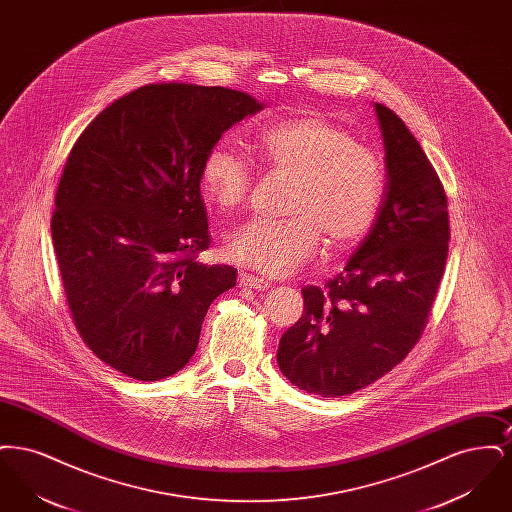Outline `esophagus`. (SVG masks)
<instances>
[{"label":"esophagus","instance_id":"34e87169","mask_svg":"<svg viewBox=\"0 0 512 512\" xmlns=\"http://www.w3.org/2000/svg\"><path fill=\"white\" fill-rule=\"evenodd\" d=\"M240 288H251V290H265L268 288V282L257 278V276H251L247 272H240Z\"/></svg>","mask_w":512,"mask_h":512}]
</instances>
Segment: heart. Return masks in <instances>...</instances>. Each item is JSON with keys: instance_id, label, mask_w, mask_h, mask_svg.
<instances>
[{"instance_id": "obj_1", "label": "heart", "mask_w": 512, "mask_h": 512, "mask_svg": "<svg viewBox=\"0 0 512 512\" xmlns=\"http://www.w3.org/2000/svg\"><path fill=\"white\" fill-rule=\"evenodd\" d=\"M257 147L270 169L293 178L280 222L251 219L232 232V261L270 278L303 267L320 240L330 251L359 244L378 217L384 169L378 155L338 124L318 115H297L261 130ZM201 186L220 211L240 207L251 188V167L234 142L222 138L201 163Z\"/></svg>"}]
</instances>
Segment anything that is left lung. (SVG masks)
Segmentation results:
<instances>
[{"label": "left lung", "instance_id": "8db88e82", "mask_svg": "<svg viewBox=\"0 0 512 512\" xmlns=\"http://www.w3.org/2000/svg\"><path fill=\"white\" fill-rule=\"evenodd\" d=\"M386 151V192L365 240L305 309L276 361L299 390L340 397L399 365L420 338L449 251L447 197L411 130L374 103Z\"/></svg>", "mask_w": 512, "mask_h": 512}]
</instances>
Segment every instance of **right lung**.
Instances as JSON below:
<instances>
[{
	"instance_id": "1",
	"label": "right lung",
	"mask_w": 512,
	"mask_h": 512,
	"mask_svg": "<svg viewBox=\"0 0 512 512\" xmlns=\"http://www.w3.org/2000/svg\"><path fill=\"white\" fill-rule=\"evenodd\" d=\"M265 105L220 86L147 84L76 140L51 238L84 343L124 376L155 382L188 365L209 305L238 270L195 261L211 244L201 163Z\"/></svg>"
}]
</instances>
